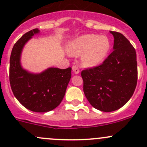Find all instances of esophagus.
I'll list each match as a JSON object with an SVG mask.
<instances>
[{"label": "esophagus", "mask_w": 147, "mask_h": 147, "mask_svg": "<svg viewBox=\"0 0 147 147\" xmlns=\"http://www.w3.org/2000/svg\"><path fill=\"white\" fill-rule=\"evenodd\" d=\"M72 70H73V71L76 74H78L79 73V69H78V67L76 65H74V66H72Z\"/></svg>", "instance_id": "esophagus-1"}]
</instances>
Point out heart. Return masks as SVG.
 Returning a JSON list of instances; mask_svg holds the SVG:
<instances>
[{
  "label": "heart",
  "instance_id": "heart-1",
  "mask_svg": "<svg viewBox=\"0 0 147 147\" xmlns=\"http://www.w3.org/2000/svg\"><path fill=\"white\" fill-rule=\"evenodd\" d=\"M111 41L107 36L86 34L74 39L69 51L73 56H81L82 64L93 67L102 63L111 50Z\"/></svg>",
  "mask_w": 147,
  "mask_h": 147
}]
</instances>
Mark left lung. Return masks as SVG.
Wrapping results in <instances>:
<instances>
[{"label": "left lung", "instance_id": "1", "mask_svg": "<svg viewBox=\"0 0 147 147\" xmlns=\"http://www.w3.org/2000/svg\"><path fill=\"white\" fill-rule=\"evenodd\" d=\"M114 36V51L101 65L81 71L84 92L88 102L105 112L122 107L133 95L137 84L135 49L123 35Z\"/></svg>", "mask_w": 147, "mask_h": 147}]
</instances>
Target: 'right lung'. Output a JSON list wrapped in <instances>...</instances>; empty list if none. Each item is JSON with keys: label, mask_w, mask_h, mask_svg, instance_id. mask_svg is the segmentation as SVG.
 <instances>
[{"label": "right lung", "mask_w": 147, "mask_h": 147, "mask_svg": "<svg viewBox=\"0 0 147 147\" xmlns=\"http://www.w3.org/2000/svg\"><path fill=\"white\" fill-rule=\"evenodd\" d=\"M38 28L26 33L14 44L10 58L9 80L11 89L18 101L35 112H47L54 109L64 97L71 77V68H49L38 74H30L21 67V54L26 42Z\"/></svg>", "instance_id": "1"}]
</instances>
